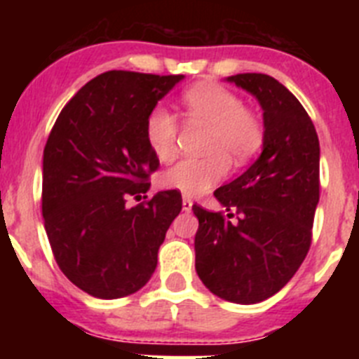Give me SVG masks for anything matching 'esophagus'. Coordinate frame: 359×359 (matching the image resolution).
Here are the masks:
<instances>
[{"mask_svg":"<svg viewBox=\"0 0 359 359\" xmlns=\"http://www.w3.org/2000/svg\"><path fill=\"white\" fill-rule=\"evenodd\" d=\"M182 208H183V210H185V212L192 210V199H190V198H183Z\"/></svg>","mask_w":359,"mask_h":359,"instance_id":"34e87169","label":"esophagus"}]
</instances>
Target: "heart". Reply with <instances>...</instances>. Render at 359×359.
<instances>
[{"label":"heart","mask_w":359,"mask_h":359,"mask_svg":"<svg viewBox=\"0 0 359 359\" xmlns=\"http://www.w3.org/2000/svg\"><path fill=\"white\" fill-rule=\"evenodd\" d=\"M187 118L208 128L203 151L205 158H183L161 174V185L196 196L221 182L230 161L243 165L264 144L261 120L243 106L236 93L215 84H201L182 98ZM145 138L158 160H169L177 138V120L167 107L158 106L145 120Z\"/></svg>","instance_id":"1"}]
</instances>
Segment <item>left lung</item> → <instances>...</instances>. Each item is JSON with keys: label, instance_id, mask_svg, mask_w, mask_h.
Wrapping results in <instances>:
<instances>
[{"label": "left lung", "instance_id": "left-lung-1", "mask_svg": "<svg viewBox=\"0 0 359 359\" xmlns=\"http://www.w3.org/2000/svg\"><path fill=\"white\" fill-rule=\"evenodd\" d=\"M259 100L261 156L214 192L224 212L194 205L196 271L208 290L236 304H257L286 286L306 259L320 199V144L307 111L277 79H226ZM237 217V222H230Z\"/></svg>", "mask_w": 359, "mask_h": 359}]
</instances>
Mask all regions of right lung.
<instances>
[{"mask_svg": "<svg viewBox=\"0 0 359 359\" xmlns=\"http://www.w3.org/2000/svg\"><path fill=\"white\" fill-rule=\"evenodd\" d=\"M183 75L113 69L91 79L62 107L43 154V217L62 273L95 298L145 286L182 194L140 199L158 169L145 120ZM147 196H144V199Z\"/></svg>", "mask_w": 359, "mask_h": 359, "instance_id": "right-lung-1", "label": "right lung"}]
</instances>
